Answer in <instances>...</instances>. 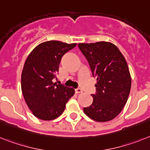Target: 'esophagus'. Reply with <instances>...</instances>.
<instances>
[{
    "label": "esophagus",
    "mask_w": 150,
    "mask_h": 150,
    "mask_svg": "<svg viewBox=\"0 0 150 150\" xmlns=\"http://www.w3.org/2000/svg\"><path fill=\"white\" fill-rule=\"evenodd\" d=\"M75 93H82V90L80 89V88H77V89L75 90Z\"/></svg>",
    "instance_id": "obj_1"
}]
</instances>
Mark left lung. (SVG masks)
Wrapping results in <instances>:
<instances>
[{
	"instance_id": "8db88e82",
	"label": "left lung",
	"mask_w": 150,
	"mask_h": 150,
	"mask_svg": "<svg viewBox=\"0 0 150 150\" xmlns=\"http://www.w3.org/2000/svg\"><path fill=\"white\" fill-rule=\"evenodd\" d=\"M88 59L93 76L97 78V93L93 103L84 112L99 122L112 120L125 106L131 87L127 62L115 44L106 41L79 44Z\"/></svg>"
}]
</instances>
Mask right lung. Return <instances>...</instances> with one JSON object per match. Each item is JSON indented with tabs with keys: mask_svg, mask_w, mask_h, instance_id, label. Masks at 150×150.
I'll use <instances>...</instances> for the list:
<instances>
[{
	"mask_svg": "<svg viewBox=\"0 0 150 150\" xmlns=\"http://www.w3.org/2000/svg\"><path fill=\"white\" fill-rule=\"evenodd\" d=\"M77 44L59 41H45L29 53L25 62L21 88L25 101L39 119L50 121L59 117L75 90L53 82L59 71L61 58Z\"/></svg>",
	"mask_w": 150,
	"mask_h": 150,
	"instance_id": "right-lung-1",
	"label": "right lung"
}]
</instances>
